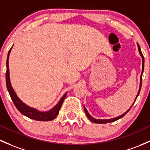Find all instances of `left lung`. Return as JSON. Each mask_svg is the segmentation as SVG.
<instances>
[{"label":"left lung","mask_w":150,"mask_h":150,"mask_svg":"<svg viewBox=\"0 0 150 150\" xmlns=\"http://www.w3.org/2000/svg\"><path fill=\"white\" fill-rule=\"evenodd\" d=\"M137 47H138L139 52V54H140V55H141V57H142V71L141 77H140V85H139V89L138 93H137V95L136 98H135L134 102L136 101V99L137 98V97H138L139 94L140 90H141V87H142V74H143V72H144V56H143L142 53L141 49H140V47H139V44H137ZM134 102L133 104H132V106L130 107V108H129V109L128 110V111H126L125 113H123L122 115H121V116H117V117H116V118H113V119H95V118L93 117L92 116H91V114H90V113H88V111H87V109H86V107H85V105H84V110H85V112H86V116H88V119H89L90 120H91V121H92V122H93V123H96V124H106V123L113 122V121H115L118 120V119H121V118H122L123 116H125V115L127 114V113L129 112V110L131 109V108H132V105H134Z\"/></svg>","instance_id":"8db88e82"}]
</instances>
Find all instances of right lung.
Listing matches in <instances>:
<instances>
[{
	"label": "right lung",
	"mask_w": 150,
	"mask_h": 150,
	"mask_svg": "<svg viewBox=\"0 0 150 150\" xmlns=\"http://www.w3.org/2000/svg\"><path fill=\"white\" fill-rule=\"evenodd\" d=\"M13 47V46H12ZM12 47L8 51L7 57V60H6V87H7L8 91L9 94H10L11 98L13 102L14 105L16 107L17 109L19 111V112L22 113L24 116H27L31 119L37 121H52L57 117V116L59 113V109H60L62 104L64 101V98H65L67 93H64V95L61 98L59 101L58 103H57L53 107L51 110L48 111H39V110L36 109V108H31L29 105H26L23 103L22 100L19 99V98L17 96L16 94L15 91L13 89L11 84L10 81V76H9V67H8V59H9V54H10L11 51L12 50Z\"/></svg>",
	"instance_id": "add662e5"
}]
</instances>
